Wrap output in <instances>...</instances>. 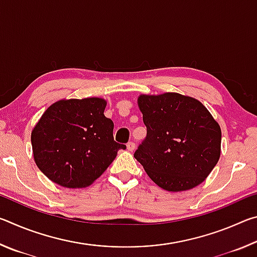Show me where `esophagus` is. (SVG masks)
Listing matches in <instances>:
<instances>
[{
    "label": "esophagus",
    "mask_w": 257,
    "mask_h": 257,
    "mask_svg": "<svg viewBox=\"0 0 257 257\" xmlns=\"http://www.w3.org/2000/svg\"><path fill=\"white\" fill-rule=\"evenodd\" d=\"M127 150L129 152H133L135 150V143L134 142H129L127 144Z\"/></svg>",
    "instance_id": "esophagus-1"
}]
</instances>
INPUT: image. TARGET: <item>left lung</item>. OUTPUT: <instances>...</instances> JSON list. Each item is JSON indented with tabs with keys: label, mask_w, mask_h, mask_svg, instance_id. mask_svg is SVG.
Returning a JSON list of instances; mask_svg holds the SVG:
<instances>
[{
	"label": "left lung",
	"mask_w": 257,
	"mask_h": 257,
	"mask_svg": "<svg viewBox=\"0 0 257 257\" xmlns=\"http://www.w3.org/2000/svg\"><path fill=\"white\" fill-rule=\"evenodd\" d=\"M147 134L134 153L147 175L169 191L202 184L221 152V129L203 104L178 93L141 95Z\"/></svg>",
	"instance_id": "1"
}]
</instances>
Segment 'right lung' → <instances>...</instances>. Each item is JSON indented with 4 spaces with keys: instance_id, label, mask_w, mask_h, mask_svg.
<instances>
[{
    "instance_id": "right-lung-1",
    "label": "right lung",
    "mask_w": 257,
    "mask_h": 257,
    "mask_svg": "<svg viewBox=\"0 0 257 257\" xmlns=\"http://www.w3.org/2000/svg\"><path fill=\"white\" fill-rule=\"evenodd\" d=\"M102 98L63 99L47 108L32 133L37 167L55 184L81 188L106 170L119 150Z\"/></svg>"
}]
</instances>
